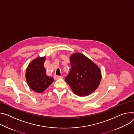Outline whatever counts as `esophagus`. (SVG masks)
Returning <instances> with one entry per match:
<instances>
[{
	"instance_id": "1",
	"label": "esophagus",
	"mask_w": 134,
	"mask_h": 134,
	"mask_svg": "<svg viewBox=\"0 0 134 134\" xmlns=\"http://www.w3.org/2000/svg\"><path fill=\"white\" fill-rule=\"evenodd\" d=\"M54 79L55 80H58V79H60V78H63V76H58V75H54Z\"/></svg>"
}]
</instances>
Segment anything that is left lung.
I'll list each match as a JSON object with an SVG mask.
<instances>
[{
	"label": "left lung",
	"instance_id": "obj_1",
	"mask_svg": "<svg viewBox=\"0 0 134 134\" xmlns=\"http://www.w3.org/2000/svg\"><path fill=\"white\" fill-rule=\"evenodd\" d=\"M71 68L65 81L72 92L87 96L94 92L100 84L101 71L96 64L84 55L76 53L70 56Z\"/></svg>",
	"mask_w": 134,
	"mask_h": 134
}]
</instances>
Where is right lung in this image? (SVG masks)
Returning <instances> with one entry per match:
<instances>
[{
	"label": "right lung",
	"instance_id": "1",
	"mask_svg": "<svg viewBox=\"0 0 134 134\" xmlns=\"http://www.w3.org/2000/svg\"><path fill=\"white\" fill-rule=\"evenodd\" d=\"M45 59V57H39L35 59L26 70V78L29 87L38 93L43 92L54 81L52 77L46 75L44 67Z\"/></svg>",
	"mask_w": 134,
	"mask_h": 134
}]
</instances>
